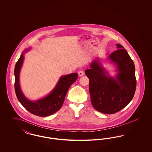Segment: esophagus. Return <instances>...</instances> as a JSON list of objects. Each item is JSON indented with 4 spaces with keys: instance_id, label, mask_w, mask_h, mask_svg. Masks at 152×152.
<instances>
[{
    "instance_id": "1",
    "label": "esophagus",
    "mask_w": 152,
    "mask_h": 152,
    "mask_svg": "<svg viewBox=\"0 0 152 152\" xmlns=\"http://www.w3.org/2000/svg\"><path fill=\"white\" fill-rule=\"evenodd\" d=\"M78 75H79L80 77L83 76L84 75V72L83 71H80L79 72H78Z\"/></svg>"
}]
</instances>
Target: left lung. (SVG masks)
I'll list each match as a JSON object with an SVG mask.
<instances>
[{
  "instance_id": "left-lung-1",
  "label": "left lung",
  "mask_w": 152,
  "mask_h": 152,
  "mask_svg": "<svg viewBox=\"0 0 152 152\" xmlns=\"http://www.w3.org/2000/svg\"><path fill=\"white\" fill-rule=\"evenodd\" d=\"M116 46L117 50L108 57L116 65L115 77L108 75L99 58H95L85 71L89 80L92 104L104 114H113L125 108L132 100L136 88L134 63L121 44Z\"/></svg>"
}]
</instances>
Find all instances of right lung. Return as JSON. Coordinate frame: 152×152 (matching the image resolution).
Listing matches in <instances>:
<instances>
[{
	"label": "right lung",
	"instance_id": "1",
	"mask_svg": "<svg viewBox=\"0 0 152 152\" xmlns=\"http://www.w3.org/2000/svg\"><path fill=\"white\" fill-rule=\"evenodd\" d=\"M29 49L24 52L28 51ZM24 58V54L22 53L15 67V90L17 98L30 113L40 117L50 116L61 108L68 90L77 79L78 74L73 73L61 76L55 87L47 96L36 101H31L23 94L20 86L19 75Z\"/></svg>",
	"mask_w": 152,
	"mask_h": 152
}]
</instances>
